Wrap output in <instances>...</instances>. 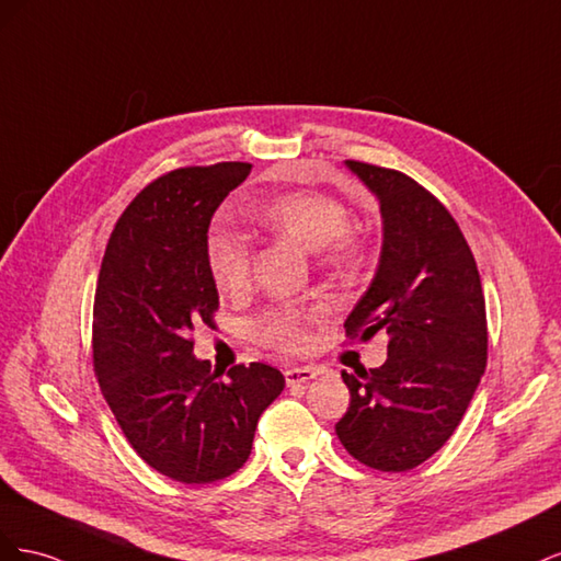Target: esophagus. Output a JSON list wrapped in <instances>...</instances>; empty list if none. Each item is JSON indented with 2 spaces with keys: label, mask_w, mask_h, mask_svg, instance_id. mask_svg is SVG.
<instances>
[{
  "label": "esophagus",
  "mask_w": 561,
  "mask_h": 561,
  "mask_svg": "<svg viewBox=\"0 0 561 561\" xmlns=\"http://www.w3.org/2000/svg\"><path fill=\"white\" fill-rule=\"evenodd\" d=\"M318 377V371L313 367H290L285 369V381L287 386H297V383H309L311 379Z\"/></svg>",
  "instance_id": "1"
}]
</instances>
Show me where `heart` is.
I'll list each match as a JSON object with an SVG mask.
<instances>
[{
	"mask_svg": "<svg viewBox=\"0 0 561 561\" xmlns=\"http://www.w3.org/2000/svg\"><path fill=\"white\" fill-rule=\"evenodd\" d=\"M250 215L262 227L299 248L318 252L328 266H351L358 260V239L351 227L348 210L332 196L295 190L254 203ZM206 264L219 290H236L248 278L250 254L239 233L215 229L206 243ZM322 311L318 307H276L252 322V336L260 344L299 353L309 344V325Z\"/></svg>",
	"mask_w": 561,
	"mask_h": 561,
	"instance_id": "obj_1",
	"label": "heart"
}]
</instances>
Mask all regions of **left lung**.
<instances>
[{
  "label": "left lung",
  "instance_id": "8db88e82",
  "mask_svg": "<svg viewBox=\"0 0 561 561\" xmlns=\"http://www.w3.org/2000/svg\"><path fill=\"white\" fill-rule=\"evenodd\" d=\"M346 165L379 201L383 243L344 328L363 342L383 330L388 358L342 371L351 404L334 431L360 463L402 472L447 443L484 375L482 280L456 219L428 190L390 168Z\"/></svg>",
  "mask_w": 561,
  "mask_h": 561
}]
</instances>
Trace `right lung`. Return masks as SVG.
Returning a JSON list of instances; mask_svg holds the SVG:
<instances>
[{"label": "right lung", "mask_w": 561, "mask_h": 561, "mask_svg": "<svg viewBox=\"0 0 561 561\" xmlns=\"http://www.w3.org/2000/svg\"><path fill=\"white\" fill-rule=\"evenodd\" d=\"M250 163L178 168L147 184L118 217L93 304V367L130 447L184 484L225 480L250 456L254 428L285 388L264 363L227 379L194 358L192 332L215 328L217 287L206 264L215 210Z\"/></svg>", "instance_id": "add662e5"}]
</instances>
